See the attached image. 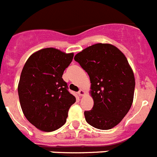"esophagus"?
Wrapping results in <instances>:
<instances>
[{
	"mask_svg": "<svg viewBox=\"0 0 157 157\" xmlns=\"http://www.w3.org/2000/svg\"><path fill=\"white\" fill-rule=\"evenodd\" d=\"M84 94H85V92L82 90H80L78 92V94L79 95V96H82V95H84Z\"/></svg>",
	"mask_w": 157,
	"mask_h": 157,
	"instance_id": "1",
	"label": "esophagus"
}]
</instances>
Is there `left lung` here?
Instances as JSON below:
<instances>
[{
    "instance_id": "1",
    "label": "left lung",
    "mask_w": 157,
    "mask_h": 157,
    "mask_svg": "<svg viewBox=\"0 0 157 157\" xmlns=\"http://www.w3.org/2000/svg\"><path fill=\"white\" fill-rule=\"evenodd\" d=\"M75 60L88 74L94 106L85 111L86 122L98 129L116 126L131 108L134 75L126 57L113 45L96 44L78 53Z\"/></svg>"
}]
</instances>
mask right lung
Masks as SVG:
<instances>
[{
    "mask_svg": "<svg viewBox=\"0 0 157 157\" xmlns=\"http://www.w3.org/2000/svg\"><path fill=\"white\" fill-rule=\"evenodd\" d=\"M74 54L48 48L35 52L21 72L18 94L21 109L31 124L45 132L63 126L75 97L63 79Z\"/></svg>",
    "mask_w": 157,
    "mask_h": 157,
    "instance_id": "1",
    "label": "right lung"
}]
</instances>
